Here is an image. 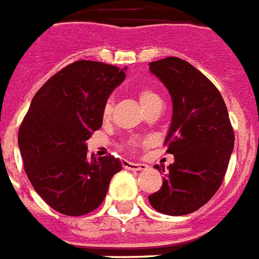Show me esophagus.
<instances>
[{
  "mask_svg": "<svg viewBox=\"0 0 259 259\" xmlns=\"http://www.w3.org/2000/svg\"><path fill=\"white\" fill-rule=\"evenodd\" d=\"M122 166H123V168H127V170H135V171L145 170V168L148 167L145 163H135V162H129V160H123V162H122Z\"/></svg>",
  "mask_w": 259,
  "mask_h": 259,
  "instance_id": "esophagus-1",
  "label": "esophagus"
}]
</instances>
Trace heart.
<instances>
[{"mask_svg":"<svg viewBox=\"0 0 259 259\" xmlns=\"http://www.w3.org/2000/svg\"><path fill=\"white\" fill-rule=\"evenodd\" d=\"M156 99H159L158 95H156L155 92L149 91V89H143V91L139 92V100L141 107H144V105H147L148 103H151V101L156 100ZM111 111H112V101L107 100V103L104 104V108H103V118H104V119H108V118H110ZM127 145H129L130 148H135L136 145H137V141L132 140V141H129V144Z\"/></svg>","mask_w":259,"mask_h":259,"instance_id":"obj_1","label":"heart"}]
</instances>
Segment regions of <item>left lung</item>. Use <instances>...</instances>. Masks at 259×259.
I'll return each mask as SVG.
<instances>
[{
	"mask_svg": "<svg viewBox=\"0 0 259 259\" xmlns=\"http://www.w3.org/2000/svg\"><path fill=\"white\" fill-rule=\"evenodd\" d=\"M149 71L173 101L164 145L174 162L167 166L162 188L148 200L162 214L185 215L204 206L221 187L235 135L221 93L188 61L166 57L149 63ZM155 168L160 171L158 164Z\"/></svg>",
	"mask_w": 259,
	"mask_h": 259,
	"instance_id": "1",
	"label": "left lung"
}]
</instances>
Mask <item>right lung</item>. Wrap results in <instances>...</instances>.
Returning <instances> with one entry per match:
<instances>
[{
    "mask_svg": "<svg viewBox=\"0 0 259 259\" xmlns=\"http://www.w3.org/2000/svg\"><path fill=\"white\" fill-rule=\"evenodd\" d=\"M126 68L79 60L35 93L19 129V148L30 183L56 211L85 215L104 200L122 170L114 156H88L86 141L103 124V108Z\"/></svg>",
    "mask_w": 259,
    "mask_h": 259,
    "instance_id": "obj_1",
    "label": "right lung"
}]
</instances>
